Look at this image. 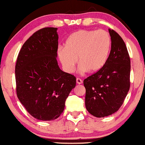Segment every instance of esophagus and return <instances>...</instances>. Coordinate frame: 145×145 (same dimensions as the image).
<instances>
[{
    "label": "esophagus",
    "instance_id": "obj_1",
    "mask_svg": "<svg viewBox=\"0 0 145 145\" xmlns=\"http://www.w3.org/2000/svg\"><path fill=\"white\" fill-rule=\"evenodd\" d=\"M76 83H77L78 84H81L82 83V80L80 79V78H78L77 79H76Z\"/></svg>",
    "mask_w": 145,
    "mask_h": 145
}]
</instances>
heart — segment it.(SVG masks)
I'll return each mask as SVG.
<instances>
[{
	"instance_id": "heart-1",
	"label": "heart",
	"mask_w": 145,
	"mask_h": 145,
	"mask_svg": "<svg viewBox=\"0 0 145 145\" xmlns=\"http://www.w3.org/2000/svg\"><path fill=\"white\" fill-rule=\"evenodd\" d=\"M111 49V38L103 30H79L73 33L64 45L58 49V56L65 70L71 73L76 63L81 72L94 74L107 62Z\"/></svg>"
}]
</instances>
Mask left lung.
Returning a JSON list of instances; mask_svg holds the SVG:
<instances>
[{
	"label": "left lung",
	"mask_w": 145,
	"mask_h": 145,
	"mask_svg": "<svg viewBox=\"0 0 145 145\" xmlns=\"http://www.w3.org/2000/svg\"><path fill=\"white\" fill-rule=\"evenodd\" d=\"M111 50L104 67L84 79L85 106L90 114L105 117L116 112L130 87V58L121 36L109 29Z\"/></svg>",
	"instance_id": "obj_1"
}]
</instances>
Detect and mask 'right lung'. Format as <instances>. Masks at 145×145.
Here are the masks:
<instances>
[{
    "instance_id": "1",
    "label": "right lung",
    "mask_w": 145,
    "mask_h": 145,
    "mask_svg": "<svg viewBox=\"0 0 145 145\" xmlns=\"http://www.w3.org/2000/svg\"><path fill=\"white\" fill-rule=\"evenodd\" d=\"M57 28L46 27L33 33L23 44L16 61V93L27 112L38 120L57 119L76 86L74 75L58 65Z\"/></svg>"
}]
</instances>
